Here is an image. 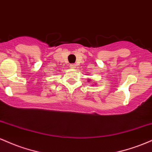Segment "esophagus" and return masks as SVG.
Masks as SVG:
<instances>
[{
	"instance_id": "1",
	"label": "esophagus",
	"mask_w": 152,
	"mask_h": 152,
	"mask_svg": "<svg viewBox=\"0 0 152 152\" xmlns=\"http://www.w3.org/2000/svg\"><path fill=\"white\" fill-rule=\"evenodd\" d=\"M69 67H70L71 68H72V69H75V68H76V64H69Z\"/></svg>"
}]
</instances>
